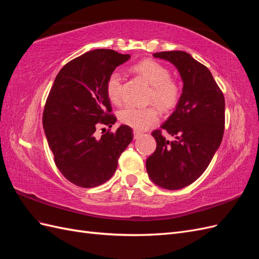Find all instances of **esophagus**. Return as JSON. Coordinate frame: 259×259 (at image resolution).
<instances>
[{"instance_id":"obj_1","label":"esophagus","mask_w":259,"mask_h":259,"mask_svg":"<svg viewBox=\"0 0 259 259\" xmlns=\"http://www.w3.org/2000/svg\"><path fill=\"white\" fill-rule=\"evenodd\" d=\"M140 136H142V132H139V131L134 130V138H135V139H137V138H139Z\"/></svg>"}]
</instances>
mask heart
<instances>
[{
	"label": "heart",
	"instance_id": "1",
	"mask_svg": "<svg viewBox=\"0 0 259 259\" xmlns=\"http://www.w3.org/2000/svg\"><path fill=\"white\" fill-rule=\"evenodd\" d=\"M133 70L142 75L151 85L150 99L163 110H168L176 106L180 97V85L170 77L169 70L154 60L140 61ZM107 94L113 104H119L122 95V73L114 70L107 80ZM120 121L130 127L143 131L151 126L159 119L158 110L154 107L138 108L126 106L119 114Z\"/></svg>",
	"mask_w": 259,
	"mask_h": 259
}]
</instances>
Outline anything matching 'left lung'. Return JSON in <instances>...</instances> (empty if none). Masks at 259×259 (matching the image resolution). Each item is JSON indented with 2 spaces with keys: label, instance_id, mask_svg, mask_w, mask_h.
I'll use <instances>...</instances> for the list:
<instances>
[{
  "label": "left lung",
  "instance_id": "left-lung-1",
  "mask_svg": "<svg viewBox=\"0 0 259 259\" xmlns=\"http://www.w3.org/2000/svg\"><path fill=\"white\" fill-rule=\"evenodd\" d=\"M153 57L173 64L183 80V93L175 111L152 132L156 149L146 161L149 178L167 190L182 189L207 168L223 140L225 98L209 70L183 51L160 52Z\"/></svg>",
  "mask_w": 259,
  "mask_h": 259
}]
</instances>
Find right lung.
Masks as SVG:
<instances>
[{
	"instance_id": "right-lung-1",
	"label": "right lung",
	"mask_w": 259,
	"mask_h": 259,
	"mask_svg": "<svg viewBox=\"0 0 259 259\" xmlns=\"http://www.w3.org/2000/svg\"><path fill=\"white\" fill-rule=\"evenodd\" d=\"M130 54L94 50L69 61L58 72L46 100L43 128L54 161L69 182L93 188L110 179L117 159L133 140V131L120 125L96 138L99 124L111 127L116 117L107 94V80Z\"/></svg>"
}]
</instances>
